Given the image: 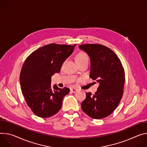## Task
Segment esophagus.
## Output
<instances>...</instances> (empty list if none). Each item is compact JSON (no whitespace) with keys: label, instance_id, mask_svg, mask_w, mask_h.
<instances>
[{"label":"esophagus","instance_id":"34e87169","mask_svg":"<svg viewBox=\"0 0 147 147\" xmlns=\"http://www.w3.org/2000/svg\"><path fill=\"white\" fill-rule=\"evenodd\" d=\"M78 91V89H75V88H72L71 89V92L72 93H76Z\"/></svg>","mask_w":147,"mask_h":147}]
</instances>
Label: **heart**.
<instances>
[{
    "instance_id": "b5f03b06",
    "label": "heart",
    "mask_w": 147,
    "mask_h": 147,
    "mask_svg": "<svg viewBox=\"0 0 147 147\" xmlns=\"http://www.w3.org/2000/svg\"><path fill=\"white\" fill-rule=\"evenodd\" d=\"M88 57L87 54L83 51L79 52L76 57V61H82L84 59H88Z\"/></svg>"
}]
</instances>
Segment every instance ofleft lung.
I'll return each instance as SVG.
<instances>
[{
  "label": "left lung",
  "mask_w": 147,
  "mask_h": 147,
  "mask_svg": "<svg viewBox=\"0 0 147 147\" xmlns=\"http://www.w3.org/2000/svg\"><path fill=\"white\" fill-rule=\"evenodd\" d=\"M90 58V78L99 86L94 94L86 93L81 103L89 117L101 119L110 115L120 103L124 92L125 72L120 59L109 48L98 44L79 45Z\"/></svg>",
  "instance_id": "8db88e82"
}]
</instances>
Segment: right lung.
Returning <instances> with one entry per match:
<instances>
[{
	"instance_id": "obj_1",
	"label": "right lung",
	"mask_w": 147,
	"mask_h": 147,
	"mask_svg": "<svg viewBox=\"0 0 147 147\" xmlns=\"http://www.w3.org/2000/svg\"><path fill=\"white\" fill-rule=\"evenodd\" d=\"M51 43L32 52L24 62L20 74L21 90L28 106L41 118L54 116L61 109L70 89L51 88V76L60 72L74 47Z\"/></svg>"
}]
</instances>
